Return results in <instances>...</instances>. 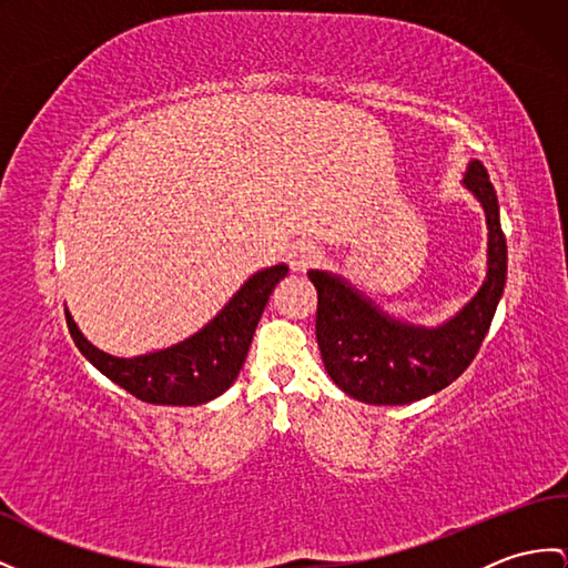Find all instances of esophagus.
<instances>
[{"mask_svg": "<svg viewBox=\"0 0 568 568\" xmlns=\"http://www.w3.org/2000/svg\"><path fill=\"white\" fill-rule=\"evenodd\" d=\"M321 260H323L321 247L313 243H296L292 251H288V265H292L294 272H306L315 267Z\"/></svg>", "mask_w": 568, "mask_h": 568, "instance_id": "obj_1", "label": "esophagus"}]
</instances>
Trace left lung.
<instances>
[{
  "instance_id": "1",
  "label": "left lung",
  "mask_w": 568,
  "mask_h": 568,
  "mask_svg": "<svg viewBox=\"0 0 568 568\" xmlns=\"http://www.w3.org/2000/svg\"><path fill=\"white\" fill-rule=\"evenodd\" d=\"M487 219V274L477 294L436 327L399 321L327 270H311L317 288L315 335L327 376L366 405H409L444 390L473 364L504 296L508 251L499 200L487 169L473 159L463 175Z\"/></svg>"
}]
</instances>
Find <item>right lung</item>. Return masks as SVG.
Masks as SVG:
<instances>
[{
    "mask_svg": "<svg viewBox=\"0 0 568 568\" xmlns=\"http://www.w3.org/2000/svg\"><path fill=\"white\" fill-rule=\"evenodd\" d=\"M286 265H274L247 276L236 294L195 335L140 356H113L91 344L69 308L67 327L79 352L122 390L149 405H204L224 395L245 364L247 349L274 286Z\"/></svg>",
    "mask_w": 568,
    "mask_h": 568,
    "instance_id": "right-lung-1",
    "label": "right lung"
}]
</instances>
